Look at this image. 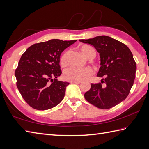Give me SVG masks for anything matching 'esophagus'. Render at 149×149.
Instances as JSON below:
<instances>
[{
	"mask_svg": "<svg viewBox=\"0 0 149 149\" xmlns=\"http://www.w3.org/2000/svg\"><path fill=\"white\" fill-rule=\"evenodd\" d=\"M71 83H75V84H81V81H71Z\"/></svg>",
	"mask_w": 149,
	"mask_h": 149,
	"instance_id": "esophagus-1",
	"label": "esophagus"
}]
</instances>
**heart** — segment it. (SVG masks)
Listing matches in <instances>:
<instances>
[{
	"mask_svg": "<svg viewBox=\"0 0 149 149\" xmlns=\"http://www.w3.org/2000/svg\"><path fill=\"white\" fill-rule=\"evenodd\" d=\"M81 53L88 58L93 48L89 45H84L79 47ZM68 52H65L60 58V64L61 66L64 67L67 64V58ZM93 74V70L90 67H86L82 69H79L74 67L68 68L63 72V77L68 81H82L89 78Z\"/></svg>",
	"mask_w": 149,
	"mask_h": 149,
	"instance_id": "obj_1",
	"label": "heart"
}]
</instances>
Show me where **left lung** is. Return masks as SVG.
Here are the masks:
<instances>
[{
    "mask_svg": "<svg viewBox=\"0 0 149 149\" xmlns=\"http://www.w3.org/2000/svg\"><path fill=\"white\" fill-rule=\"evenodd\" d=\"M94 46L100 53L101 67L98 77L104 79L101 83L91 84L84 94L86 100L100 109H109L125 100L133 86L136 65L127 45L108 36H99L88 40H79Z\"/></svg>",
    "mask_w": 149,
    "mask_h": 149,
    "instance_id": "left-lung-1",
    "label": "left lung"
}]
</instances>
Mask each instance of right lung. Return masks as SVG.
<instances>
[{
  "instance_id": "1",
  "label": "right lung",
  "mask_w": 149,
  "mask_h": 149,
  "mask_svg": "<svg viewBox=\"0 0 149 149\" xmlns=\"http://www.w3.org/2000/svg\"><path fill=\"white\" fill-rule=\"evenodd\" d=\"M76 41L50 40L33 45L22 55L15 71L16 85L33 108L49 109L63 100L69 83L57 80L62 74L60 57Z\"/></svg>"
}]
</instances>
